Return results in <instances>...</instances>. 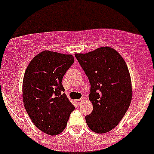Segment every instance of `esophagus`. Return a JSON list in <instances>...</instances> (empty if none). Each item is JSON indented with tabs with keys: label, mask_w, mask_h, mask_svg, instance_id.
<instances>
[{
	"label": "esophagus",
	"mask_w": 154,
	"mask_h": 154,
	"mask_svg": "<svg viewBox=\"0 0 154 154\" xmlns=\"http://www.w3.org/2000/svg\"><path fill=\"white\" fill-rule=\"evenodd\" d=\"M83 99H77V100H76V102H77V104L79 105V104H80L82 102H83Z\"/></svg>",
	"instance_id": "obj_1"
}]
</instances>
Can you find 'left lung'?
Returning a JSON list of instances; mask_svg holds the SVG:
<instances>
[{
    "label": "left lung",
    "instance_id": "8db88e82",
    "mask_svg": "<svg viewBox=\"0 0 154 154\" xmlns=\"http://www.w3.org/2000/svg\"><path fill=\"white\" fill-rule=\"evenodd\" d=\"M91 84V113L86 116L90 130L105 133L116 127L127 112L133 95L130 74L117 51L101 47L75 54Z\"/></svg>",
    "mask_w": 154,
    "mask_h": 154
}]
</instances>
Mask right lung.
I'll return each mask as SVG.
<instances>
[{"instance_id": "1", "label": "right lung", "mask_w": 154, "mask_h": 154, "mask_svg": "<svg viewBox=\"0 0 154 154\" xmlns=\"http://www.w3.org/2000/svg\"><path fill=\"white\" fill-rule=\"evenodd\" d=\"M74 62L71 54L44 51L32 58L23 79L24 107L34 125L51 136L66 128L74 105L62 84L63 76Z\"/></svg>"}]
</instances>
